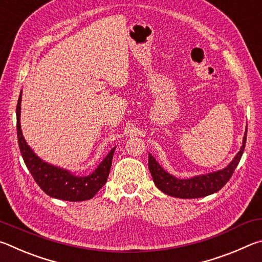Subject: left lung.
I'll list each match as a JSON object with an SVG mask.
<instances>
[{
    "label": "left lung",
    "instance_id": "8db88e82",
    "mask_svg": "<svg viewBox=\"0 0 262 262\" xmlns=\"http://www.w3.org/2000/svg\"><path fill=\"white\" fill-rule=\"evenodd\" d=\"M246 136L247 126L244 138H243L241 150L226 168L219 171L206 173V175L187 178V180H181V178H176L175 176L170 175L160 166L152 154H148V168L155 185L163 193L182 199L203 198V196L215 193L227 184V182L230 180L233 171L239 163L245 148Z\"/></svg>",
    "mask_w": 262,
    "mask_h": 262
}]
</instances>
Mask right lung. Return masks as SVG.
<instances>
[{"instance_id":"obj_1","label":"right lung","mask_w":262,"mask_h":262,"mask_svg":"<svg viewBox=\"0 0 262 262\" xmlns=\"http://www.w3.org/2000/svg\"><path fill=\"white\" fill-rule=\"evenodd\" d=\"M20 103L21 92L16 109L18 144H19L21 157L24 159L26 167L30 170L31 175L33 176L36 184L46 194L52 198L67 201H84L93 198L107 182L116 147L110 150L98 168L89 176H76L66 169L45 162L43 160L36 157L23 136L20 127Z\"/></svg>"}]
</instances>
